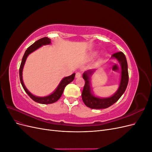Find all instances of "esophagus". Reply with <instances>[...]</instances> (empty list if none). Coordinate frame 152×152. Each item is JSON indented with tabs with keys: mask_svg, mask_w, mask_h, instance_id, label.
<instances>
[{
	"mask_svg": "<svg viewBox=\"0 0 152 152\" xmlns=\"http://www.w3.org/2000/svg\"><path fill=\"white\" fill-rule=\"evenodd\" d=\"M81 75H82L81 72H77V73H76L75 77H76V78H79V77H81Z\"/></svg>",
	"mask_w": 152,
	"mask_h": 152,
	"instance_id": "34e87169",
	"label": "esophagus"
}]
</instances>
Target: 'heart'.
I'll use <instances>...</instances> for the list:
<instances>
[{"mask_svg":"<svg viewBox=\"0 0 152 152\" xmlns=\"http://www.w3.org/2000/svg\"><path fill=\"white\" fill-rule=\"evenodd\" d=\"M92 56H94V54H92Z\"/></svg>","mask_w":152,"mask_h":152,"instance_id":"obj_1","label":"heart"}]
</instances>
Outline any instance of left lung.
<instances>
[{
	"label": "left lung",
	"instance_id": "obj_1",
	"mask_svg": "<svg viewBox=\"0 0 152 152\" xmlns=\"http://www.w3.org/2000/svg\"><path fill=\"white\" fill-rule=\"evenodd\" d=\"M113 58H115L120 63L122 73L120 86L116 93L112 97L108 98H99L93 96L91 93L90 75L93 73V70H88L83 74V79L85 80V84L82 93V101L87 107L92 109H103L110 107L116 103L125 92L129 82V73L127 63L125 55L122 52H117L112 54Z\"/></svg>",
	"mask_w": 152,
	"mask_h": 152
}]
</instances>
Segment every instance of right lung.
<instances>
[{"instance_id": "right-lung-1", "label": "right lung", "mask_w": 152, "mask_h": 152, "mask_svg": "<svg viewBox=\"0 0 152 152\" xmlns=\"http://www.w3.org/2000/svg\"><path fill=\"white\" fill-rule=\"evenodd\" d=\"M50 43V39L48 37H43L38 40H37L36 42H35L33 44H31L30 46L28 47L26 50V51L23 55V57L22 58V61H21L20 70H19L20 82L23 87L25 91L26 92V94L34 101V102L39 103H41V104H50V103H53L54 102H57V101L61 98V96L64 91V89H65V87L68 84H70L71 82L73 80L75 75V73H73L72 75L64 78V79H63V80L61 81L60 83H59V86L57 87V89L55 90L54 93L49 96H45V97H37V96H35L33 94H31L30 92L26 89V87L23 84V82L22 71H23V66L25 65V63L27 56H28L31 53L34 52V50L37 49L38 48L42 46V45L49 44Z\"/></svg>"}]
</instances>
